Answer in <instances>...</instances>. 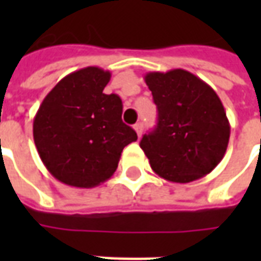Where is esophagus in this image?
Here are the masks:
<instances>
[{"label":"esophagus","instance_id":"1","mask_svg":"<svg viewBox=\"0 0 261 261\" xmlns=\"http://www.w3.org/2000/svg\"><path fill=\"white\" fill-rule=\"evenodd\" d=\"M134 130H136L137 136H138V137H141L142 130H144V124H142L141 121H138V123H137V124L134 125Z\"/></svg>","mask_w":261,"mask_h":261}]
</instances>
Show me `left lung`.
Returning <instances> with one entry per match:
<instances>
[{
    "label": "left lung",
    "mask_w": 261,
    "mask_h": 261,
    "mask_svg": "<svg viewBox=\"0 0 261 261\" xmlns=\"http://www.w3.org/2000/svg\"><path fill=\"white\" fill-rule=\"evenodd\" d=\"M145 84L158 109V123L140 147L152 170L166 180L189 183L222 161L230 125L211 86L186 69L148 72Z\"/></svg>",
    "instance_id": "left-lung-1"
}]
</instances>
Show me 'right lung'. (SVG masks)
<instances>
[{
  "label": "right lung",
  "mask_w": 261,
  "mask_h": 261,
  "mask_svg": "<svg viewBox=\"0 0 261 261\" xmlns=\"http://www.w3.org/2000/svg\"><path fill=\"white\" fill-rule=\"evenodd\" d=\"M110 72L86 67L71 72L43 99L33 120L40 159L64 185L91 189L112 177L137 133L123 123V103L103 93Z\"/></svg>",
  "instance_id": "right-lung-1"
}]
</instances>
